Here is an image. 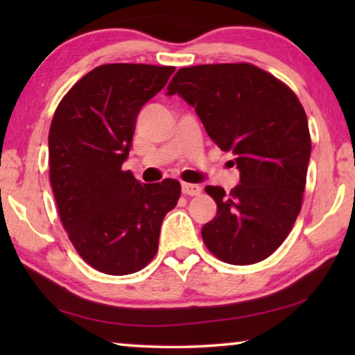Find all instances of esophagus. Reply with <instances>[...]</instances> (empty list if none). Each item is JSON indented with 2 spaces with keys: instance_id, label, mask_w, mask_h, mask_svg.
Listing matches in <instances>:
<instances>
[{
  "instance_id": "obj_1",
  "label": "esophagus",
  "mask_w": 355,
  "mask_h": 355,
  "mask_svg": "<svg viewBox=\"0 0 355 355\" xmlns=\"http://www.w3.org/2000/svg\"><path fill=\"white\" fill-rule=\"evenodd\" d=\"M182 192L184 196H199L202 192V188L199 184L192 183H182Z\"/></svg>"
}]
</instances>
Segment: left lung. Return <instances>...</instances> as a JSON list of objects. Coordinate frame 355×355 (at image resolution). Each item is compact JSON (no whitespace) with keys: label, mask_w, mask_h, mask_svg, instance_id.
<instances>
[{"label":"left lung","mask_w":355,"mask_h":355,"mask_svg":"<svg viewBox=\"0 0 355 355\" xmlns=\"http://www.w3.org/2000/svg\"><path fill=\"white\" fill-rule=\"evenodd\" d=\"M175 94L239 171L230 194L205 188L218 213L202 227L203 241L225 263L264 260L285 241L302 205L311 153L302 105L277 78L244 62L180 69L166 95Z\"/></svg>","instance_id":"left-lung-1"}]
</instances>
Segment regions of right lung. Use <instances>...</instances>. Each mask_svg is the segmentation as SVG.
Here are the masks:
<instances>
[{"instance_id": "1", "label": "right lung", "mask_w": 355, "mask_h": 355, "mask_svg": "<svg viewBox=\"0 0 355 355\" xmlns=\"http://www.w3.org/2000/svg\"><path fill=\"white\" fill-rule=\"evenodd\" d=\"M175 67L106 64L70 89L48 135L50 182L62 225L86 263L100 272L141 271L158 250L164 216L180 183L144 184L123 171L141 107Z\"/></svg>"}]
</instances>
